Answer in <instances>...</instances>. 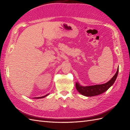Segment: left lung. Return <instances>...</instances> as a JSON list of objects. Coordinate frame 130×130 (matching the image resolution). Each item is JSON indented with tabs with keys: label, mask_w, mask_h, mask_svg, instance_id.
Returning a JSON list of instances; mask_svg holds the SVG:
<instances>
[{
	"label": "left lung",
	"mask_w": 130,
	"mask_h": 130,
	"mask_svg": "<svg viewBox=\"0 0 130 130\" xmlns=\"http://www.w3.org/2000/svg\"><path fill=\"white\" fill-rule=\"evenodd\" d=\"M118 71L119 68H118L117 71L113 77L109 81L104 84L85 87V86H81L78 82H76V88L77 91L82 95L86 96H93L99 95L108 90V89L115 83L118 76Z\"/></svg>",
	"instance_id": "1"
}]
</instances>
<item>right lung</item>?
Here are the masks:
<instances>
[{"label":"right lung","instance_id":"add662e5","mask_svg":"<svg viewBox=\"0 0 130 130\" xmlns=\"http://www.w3.org/2000/svg\"><path fill=\"white\" fill-rule=\"evenodd\" d=\"M48 94H46V95H44V96H41V97H36V98H35V99H41V98H44V97L46 96L47 95H48Z\"/></svg>","mask_w":130,"mask_h":130}]
</instances>
